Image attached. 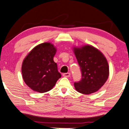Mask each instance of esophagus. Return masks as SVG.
Masks as SVG:
<instances>
[{
  "instance_id": "1",
  "label": "esophagus",
  "mask_w": 129,
  "mask_h": 129,
  "mask_svg": "<svg viewBox=\"0 0 129 129\" xmlns=\"http://www.w3.org/2000/svg\"><path fill=\"white\" fill-rule=\"evenodd\" d=\"M70 75H71V74H70V73H63V76L65 77H70Z\"/></svg>"
}]
</instances>
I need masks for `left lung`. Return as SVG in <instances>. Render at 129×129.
I'll list each match as a JSON object with an SVG mask.
<instances>
[{
	"instance_id": "8db88e82",
	"label": "left lung",
	"mask_w": 129,
	"mask_h": 129,
	"mask_svg": "<svg viewBox=\"0 0 129 129\" xmlns=\"http://www.w3.org/2000/svg\"><path fill=\"white\" fill-rule=\"evenodd\" d=\"M80 67L81 79L75 82L76 90L89 94L97 92L105 84L109 76L107 60L101 51L90 45L73 48Z\"/></svg>"
}]
</instances>
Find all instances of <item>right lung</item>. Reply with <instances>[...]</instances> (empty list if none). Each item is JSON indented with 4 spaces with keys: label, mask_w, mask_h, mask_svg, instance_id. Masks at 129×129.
I'll return each mask as SVG.
<instances>
[{
    "label": "right lung",
    "mask_w": 129,
    "mask_h": 129,
    "mask_svg": "<svg viewBox=\"0 0 129 129\" xmlns=\"http://www.w3.org/2000/svg\"><path fill=\"white\" fill-rule=\"evenodd\" d=\"M56 52L54 45L45 42L36 46L22 62V78L33 90L44 93L51 90L61 77L53 57Z\"/></svg>",
    "instance_id": "1"
}]
</instances>
